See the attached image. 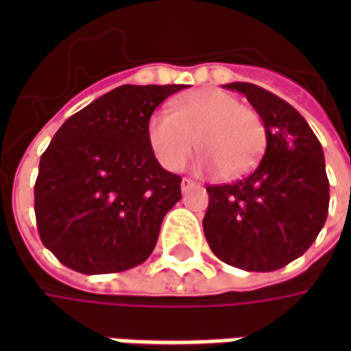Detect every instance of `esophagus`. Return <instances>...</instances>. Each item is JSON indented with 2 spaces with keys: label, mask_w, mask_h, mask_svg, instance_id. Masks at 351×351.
<instances>
[{
  "label": "esophagus",
  "mask_w": 351,
  "mask_h": 351,
  "mask_svg": "<svg viewBox=\"0 0 351 351\" xmlns=\"http://www.w3.org/2000/svg\"><path fill=\"white\" fill-rule=\"evenodd\" d=\"M195 186V182L193 180H190V178H182V182H180V188H182V191L186 193L188 190H191Z\"/></svg>",
  "instance_id": "esophagus-1"
}]
</instances>
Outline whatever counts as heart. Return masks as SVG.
Wrapping results in <instances>:
<instances>
[{"mask_svg":"<svg viewBox=\"0 0 351 351\" xmlns=\"http://www.w3.org/2000/svg\"><path fill=\"white\" fill-rule=\"evenodd\" d=\"M146 137L156 160L167 171H182L195 148L197 169L239 176L250 171L265 146L261 116L241 105L239 97L218 88H205L178 99L171 112H154Z\"/></svg>","mask_w":351,"mask_h":351,"instance_id":"heart-1","label":"heart"}]
</instances>
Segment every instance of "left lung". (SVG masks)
I'll use <instances>...</instances> for the list:
<instances>
[{
  "mask_svg": "<svg viewBox=\"0 0 351 351\" xmlns=\"http://www.w3.org/2000/svg\"><path fill=\"white\" fill-rule=\"evenodd\" d=\"M265 125L267 148L243 180L208 186L203 229L210 250L244 271L271 272L308 250L329 210L319 141L289 103L250 82H231Z\"/></svg>",
  "mask_w": 351,
  "mask_h": 351,
  "instance_id": "1",
  "label": "left lung"
}]
</instances>
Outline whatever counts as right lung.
Wrapping results in <instances>:
<instances>
[{
	"mask_svg": "<svg viewBox=\"0 0 351 351\" xmlns=\"http://www.w3.org/2000/svg\"><path fill=\"white\" fill-rule=\"evenodd\" d=\"M186 84H123L67 118L41 156L35 218L43 244L65 267L107 274L152 254L182 178L161 167L146 123Z\"/></svg>",
	"mask_w": 351,
	"mask_h": 351,
	"instance_id": "add662e5",
	"label": "right lung"
}]
</instances>
